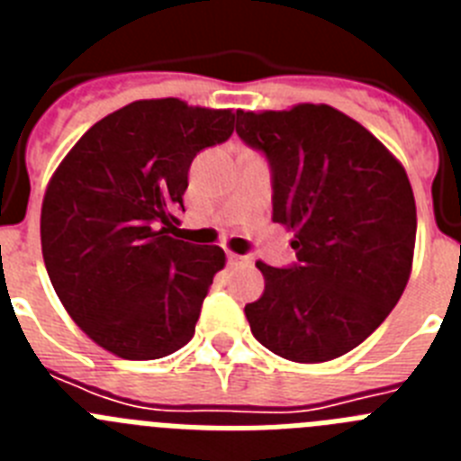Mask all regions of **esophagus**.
<instances>
[{"label":"esophagus","instance_id":"obj_1","mask_svg":"<svg viewBox=\"0 0 461 461\" xmlns=\"http://www.w3.org/2000/svg\"><path fill=\"white\" fill-rule=\"evenodd\" d=\"M228 263H230V266H247V263H249V256H238L233 254V251H228Z\"/></svg>","mask_w":461,"mask_h":461}]
</instances>
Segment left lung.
<instances>
[{"label": "left lung", "mask_w": 461, "mask_h": 461, "mask_svg": "<svg viewBox=\"0 0 461 461\" xmlns=\"http://www.w3.org/2000/svg\"><path fill=\"white\" fill-rule=\"evenodd\" d=\"M235 131L270 166L272 219L295 230V263H256L266 291L244 307L251 332L286 360H335L385 321L409 281L418 221L406 170L330 105L238 110Z\"/></svg>", "instance_id": "left-lung-1"}]
</instances>
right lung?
Masks as SVG:
<instances>
[{"mask_svg":"<svg viewBox=\"0 0 461 461\" xmlns=\"http://www.w3.org/2000/svg\"><path fill=\"white\" fill-rule=\"evenodd\" d=\"M233 129L230 110L133 101L96 122L52 175L41 210L48 276L105 351L157 360L194 337L226 254L175 230L191 161Z\"/></svg>","mask_w":461,"mask_h":461,"instance_id":"obj_1","label":"right lung"}]
</instances>
